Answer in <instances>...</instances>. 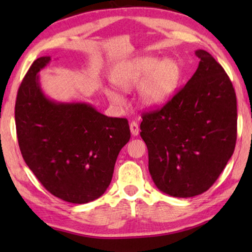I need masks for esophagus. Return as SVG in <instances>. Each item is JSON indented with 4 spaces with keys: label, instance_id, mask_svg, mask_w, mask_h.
Instances as JSON below:
<instances>
[{
    "label": "esophagus",
    "instance_id": "34e87169",
    "mask_svg": "<svg viewBox=\"0 0 252 252\" xmlns=\"http://www.w3.org/2000/svg\"><path fill=\"white\" fill-rule=\"evenodd\" d=\"M130 131H131L132 135H134V136L138 135L139 134V126H138V123L134 122V121H132L130 123Z\"/></svg>",
    "mask_w": 252,
    "mask_h": 252
}]
</instances>
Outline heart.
Wrapping results in <instances>:
<instances>
[{"label":"heart","instance_id":"heart-1","mask_svg":"<svg viewBox=\"0 0 252 252\" xmlns=\"http://www.w3.org/2000/svg\"><path fill=\"white\" fill-rule=\"evenodd\" d=\"M180 66L173 60L152 57L136 58L123 62L111 72V82L123 90L140 89V101L150 109L164 105L177 91L180 81ZM109 99L114 103H121L122 99L117 92L106 91Z\"/></svg>","mask_w":252,"mask_h":252}]
</instances>
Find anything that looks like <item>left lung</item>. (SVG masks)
Listing matches in <instances>:
<instances>
[{
    "mask_svg": "<svg viewBox=\"0 0 252 252\" xmlns=\"http://www.w3.org/2000/svg\"><path fill=\"white\" fill-rule=\"evenodd\" d=\"M199 66L162 108L142 113L140 135L158 189L190 198L207 191L231 158L237 140V97L210 53L195 51Z\"/></svg>",
    "mask_w": 252,
    "mask_h": 252,
    "instance_id": "obj_1",
    "label": "left lung"
}]
</instances>
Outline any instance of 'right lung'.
<instances>
[{
    "mask_svg": "<svg viewBox=\"0 0 252 252\" xmlns=\"http://www.w3.org/2000/svg\"><path fill=\"white\" fill-rule=\"evenodd\" d=\"M51 61L36 59L21 83L15 125L22 157L50 193L71 203L101 197L129 142L125 118H110L88 103H61L42 92L39 73Z\"/></svg>",
    "mask_w": 252,
    "mask_h": 252,
    "instance_id": "add662e5",
    "label": "right lung"
}]
</instances>
